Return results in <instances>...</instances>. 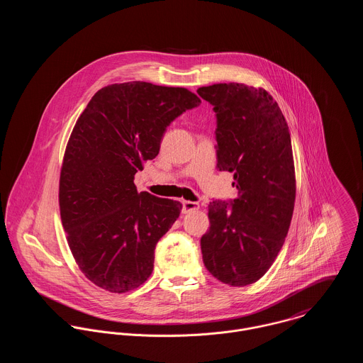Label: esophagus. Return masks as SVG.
<instances>
[{
	"label": "esophagus",
	"instance_id": "34e87169",
	"mask_svg": "<svg viewBox=\"0 0 363 363\" xmlns=\"http://www.w3.org/2000/svg\"><path fill=\"white\" fill-rule=\"evenodd\" d=\"M182 211H183V213H190V212H194V211H197L200 206H199V203H194V201H186V200H183L182 201Z\"/></svg>",
	"mask_w": 363,
	"mask_h": 363
}]
</instances>
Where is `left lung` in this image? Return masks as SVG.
<instances>
[{
  "label": "left lung",
  "instance_id": "left-lung-1",
  "mask_svg": "<svg viewBox=\"0 0 363 363\" xmlns=\"http://www.w3.org/2000/svg\"><path fill=\"white\" fill-rule=\"evenodd\" d=\"M197 92L216 113V166L233 173L238 189L232 208L208 206L203 261L218 281L246 286L269 269L292 220L296 179L289 128L264 88L229 82Z\"/></svg>",
  "mask_w": 363,
  "mask_h": 363
}]
</instances>
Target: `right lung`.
<instances>
[{"instance_id": "1", "label": "right lung", "mask_w": 363, "mask_h": 363, "mask_svg": "<svg viewBox=\"0 0 363 363\" xmlns=\"http://www.w3.org/2000/svg\"><path fill=\"white\" fill-rule=\"evenodd\" d=\"M201 104L191 91L133 81L99 89L78 117L62 157L58 204L69 250L82 274L111 294L152 274L156 243L182 204L134 184L166 127Z\"/></svg>"}]
</instances>
